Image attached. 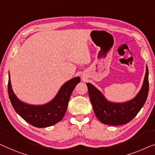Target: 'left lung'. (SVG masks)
<instances>
[{
    "mask_svg": "<svg viewBox=\"0 0 155 155\" xmlns=\"http://www.w3.org/2000/svg\"><path fill=\"white\" fill-rule=\"evenodd\" d=\"M94 114L99 120L108 125H122L131 121L143 107L149 91L148 68L146 66L141 89L133 100L124 103L108 101L104 94L90 83L86 84Z\"/></svg>",
    "mask_w": 155,
    "mask_h": 155,
    "instance_id": "left-lung-1",
    "label": "left lung"
}]
</instances>
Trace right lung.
Wrapping results in <instances>:
<instances>
[{
  "mask_svg": "<svg viewBox=\"0 0 155 155\" xmlns=\"http://www.w3.org/2000/svg\"><path fill=\"white\" fill-rule=\"evenodd\" d=\"M80 81L78 77L71 78L62 85L55 97L49 102L43 105H31L18 100L14 93L9 74V97L14 109L24 120L36 127H47L62 120L72 91Z\"/></svg>",
  "mask_w": 155,
  "mask_h": 155,
  "instance_id": "add662e5",
  "label": "right lung"
}]
</instances>
